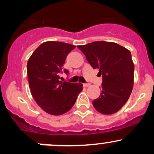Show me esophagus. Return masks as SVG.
I'll return each instance as SVG.
<instances>
[{"label":"esophagus","mask_w":154,"mask_h":154,"mask_svg":"<svg viewBox=\"0 0 154 154\" xmlns=\"http://www.w3.org/2000/svg\"><path fill=\"white\" fill-rule=\"evenodd\" d=\"M89 86H90L89 83H83V86H84V87H88Z\"/></svg>","instance_id":"1"}]
</instances>
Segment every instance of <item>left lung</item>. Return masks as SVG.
<instances>
[{
    "label": "left lung",
    "mask_w": 154,
    "mask_h": 154,
    "mask_svg": "<svg viewBox=\"0 0 154 154\" xmlns=\"http://www.w3.org/2000/svg\"><path fill=\"white\" fill-rule=\"evenodd\" d=\"M77 48L94 69L102 75L100 94L92 104L99 112L111 115L119 111L130 97L133 86L134 64L131 53L120 45L97 41Z\"/></svg>",
    "instance_id": "obj_1"
}]
</instances>
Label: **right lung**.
Listing matches in <instances>:
<instances>
[{
	"label": "right lung",
	"mask_w": 154,
	"mask_h": 154,
	"mask_svg": "<svg viewBox=\"0 0 154 154\" xmlns=\"http://www.w3.org/2000/svg\"><path fill=\"white\" fill-rule=\"evenodd\" d=\"M75 46L60 42H45L35 50L27 62V77L31 94L48 114L59 116L74 106L81 83L60 81V74L68 54ZM69 71L64 69V73Z\"/></svg>",
	"instance_id": "obj_1"
}]
</instances>
